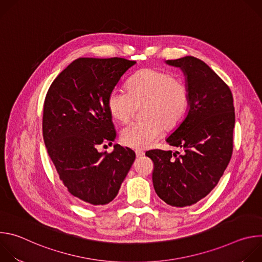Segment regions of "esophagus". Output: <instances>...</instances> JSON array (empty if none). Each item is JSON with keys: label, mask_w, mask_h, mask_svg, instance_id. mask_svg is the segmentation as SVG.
<instances>
[{"label": "esophagus", "mask_w": 262, "mask_h": 262, "mask_svg": "<svg viewBox=\"0 0 262 262\" xmlns=\"http://www.w3.org/2000/svg\"><path fill=\"white\" fill-rule=\"evenodd\" d=\"M136 156H137V158H142L144 156V152L141 150H136Z\"/></svg>", "instance_id": "1"}]
</instances>
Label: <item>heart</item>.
Masks as SVG:
<instances>
[{"mask_svg": "<svg viewBox=\"0 0 262 262\" xmlns=\"http://www.w3.org/2000/svg\"><path fill=\"white\" fill-rule=\"evenodd\" d=\"M189 101L183 80L158 68H144L129 80L127 91L114 88L110 92L107 108L112 117L126 122L142 107L144 119L123 127L120 140L127 147L146 149L161 137L164 127L172 129L183 120Z\"/></svg>", "mask_w": 262, "mask_h": 262, "instance_id": "heart-1", "label": "heart"}]
</instances>
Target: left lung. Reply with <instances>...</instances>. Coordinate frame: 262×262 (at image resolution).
<instances>
[{"label":"left lung","mask_w":262,"mask_h":262,"mask_svg":"<svg viewBox=\"0 0 262 262\" xmlns=\"http://www.w3.org/2000/svg\"><path fill=\"white\" fill-rule=\"evenodd\" d=\"M179 67L189 88V111L166 139L183 149L172 154L155 149L146 156L154 162L156 193L167 204L191 206L207 196L227 168L233 150L235 113L229 87L203 61L192 56L167 60Z\"/></svg>","instance_id":"obj_1"}]
</instances>
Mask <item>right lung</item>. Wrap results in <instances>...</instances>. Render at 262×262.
Returning <instances> with one entry per match:
<instances>
[{"mask_svg": "<svg viewBox=\"0 0 262 262\" xmlns=\"http://www.w3.org/2000/svg\"><path fill=\"white\" fill-rule=\"evenodd\" d=\"M136 64L123 58H79L52 83L45 100L42 135L48 154L68 192L87 206L113 200L136 155L114 145L111 154L97 146L116 138L107 96Z\"/></svg>", "mask_w": 262, "mask_h": 262, "instance_id": "obj_1", "label": "right lung"}]
</instances>
